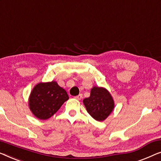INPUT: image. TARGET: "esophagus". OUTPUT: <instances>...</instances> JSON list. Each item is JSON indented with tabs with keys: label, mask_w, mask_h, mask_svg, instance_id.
<instances>
[{
	"label": "esophagus",
	"mask_w": 161,
	"mask_h": 161,
	"mask_svg": "<svg viewBox=\"0 0 161 161\" xmlns=\"http://www.w3.org/2000/svg\"><path fill=\"white\" fill-rule=\"evenodd\" d=\"M74 98H75L76 100H81V99L82 98V94H80L79 96L74 97Z\"/></svg>",
	"instance_id": "34e87169"
}]
</instances>
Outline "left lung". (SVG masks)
<instances>
[{
	"mask_svg": "<svg viewBox=\"0 0 161 161\" xmlns=\"http://www.w3.org/2000/svg\"><path fill=\"white\" fill-rule=\"evenodd\" d=\"M83 103L90 116L99 122L105 120L114 108L112 95L101 87H92L90 97L84 99Z\"/></svg>",
	"mask_w": 161,
	"mask_h": 161,
	"instance_id": "8db88e82",
	"label": "left lung"
}]
</instances>
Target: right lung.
<instances>
[{"mask_svg": "<svg viewBox=\"0 0 161 161\" xmlns=\"http://www.w3.org/2000/svg\"><path fill=\"white\" fill-rule=\"evenodd\" d=\"M69 98L66 91L57 81L40 82L35 85L31 92L29 108L36 117L45 120L55 114Z\"/></svg>", "mask_w": 161, "mask_h": 161, "instance_id": "right-lung-1", "label": "right lung"}]
</instances>
